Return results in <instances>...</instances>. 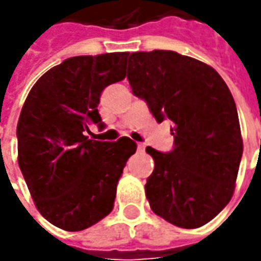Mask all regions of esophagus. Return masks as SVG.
Instances as JSON below:
<instances>
[{
  "label": "esophagus",
  "instance_id": "esophagus-1",
  "mask_svg": "<svg viewBox=\"0 0 261 261\" xmlns=\"http://www.w3.org/2000/svg\"><path fill=\"white\" fill-rule=\"evenodd\" d=\"M138 149H139V151H145V144L139 142V144H138Z\"/></svg>",
  "mask_w": 261,
  "mask_h": 261
}]
</instances>
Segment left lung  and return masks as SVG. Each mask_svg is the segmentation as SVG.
<instances>
[{
	"label": "left lung",
	"mask_w": 261,
	"mask_h": 261,
	"mask_svg": "<svg viewBox=\"0 0 261 261\" xmlns=\"http://www.w3.org/2000/svg\"><path fill=\"white\" fill-rule=\"evenodd\" d=\"M132 93L156 122L170 119L174 146H148L154 171L146 178L151 209L180 228H199L231 200L243 155L236 101L212 66L173 50L129 55Z\"/></svg>",
	"instance_id": "obj_1"
}]
</instances>
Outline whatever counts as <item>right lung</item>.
I'll return each mask as SVG.
<instances>
[{
    "label": "right lung",
    "instance_id": "add662e5",
    "mask_svg": "<svg viewBox=\"0 0 261 261\" xmlns=\"http://www.w3.org/2000/svg\"><path fill=\"white\" fill-rule=\"evenodd\" d=\"M127 52L74 56L50 68L25 98L17 123L18 166L37 211L65 231H83L107 216L116 186L136 144L122 136L86 135L105 127L97 106L106 87L126 76Z\"/></svg>",
    "mask_w": 261,
    "mask_h": 261
}]
</instances>
